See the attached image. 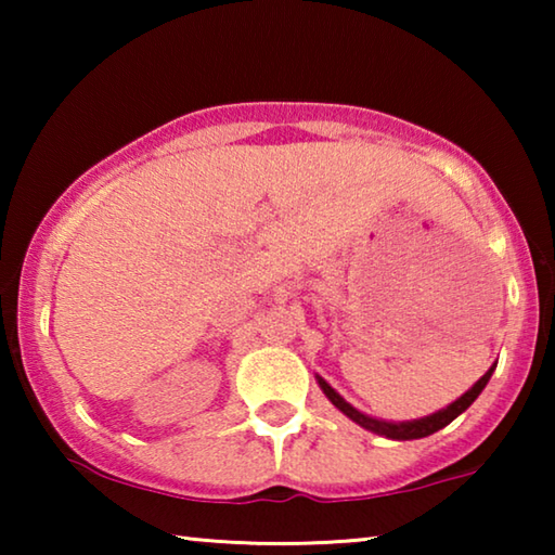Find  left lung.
<instances>
[{
    "mask_svg": "<svg viewBox=\"0 0 555 555\" xmlns=\"http://www.w3.org/2000/svg\"><path fill=\"white\" fill-rule=\"evenodd\" d=\"M494 367H496V364H492V367L487 370V372L482 374V377L473 384V389H467V391L463 393V397L455 399L453 403H450V406L440 409V411H436V413H430V416H426V418L399 421V424H393V421L372 418V416H367V413L357 411V409L352 406V403H347V401L340 397V393H337L323 377H315V379H318V384H321V389H323L325 397L333 401V406L340 409L347 418L354 421L357 426L367 428V430H372V434L384 436V438H391V440H413V438H426V436H430V434H436V430L446 428V426L450 424V421H455V418L460 416V413H463V411L469 406V403H473L477 397H480L482 389L487 387V382H490V377H492Z\"/></svg>",
    "mask_w": 555,
    "mask_h": 555,
    "instance_id": "1",
    "label": "left lung"
}]
</instances>
